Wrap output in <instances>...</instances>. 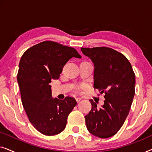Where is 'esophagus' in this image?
<instances>
[{"label": "esophagus", "instance_id": "esophagus-1", "mask_svg": "<svg viewBox=\"0 0 152 152\" xmlns=\"http://www.w3.org/2000/svg\"><path fill=\"white\" fill-rule=\"evenodd\" d=\"M82 97H77L76 98V101L77 102H80V100H82Z\"/></svg>", "mask_w": 152, "mask_h": 152}]
</instances>
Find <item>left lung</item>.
<instances>
[{"label": "left lung", "instance_id": "1", "mask_svg": "<svg viewBox=\"0 0 152 152\" xmlns=\"http://www.w3.org/2000/svg\"><path fill=\"white\" fill-rule=\"evenodd\" d=\"M81 50L94 64L93 87L105 94L101 108L90 99L92 108L85 116L87 129L99 138H109L117 134L129 113L135 95V73L125 56L111 48Z\"/></svg>", "mask_w": 152, "mask_h": 152}]
</instances>
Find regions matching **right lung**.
<instances>
[{
  "label": "right lung",
  "mask_w": 152,
  "mask_h": 152,
  "mask_svg": "<svg viewBox=\"0 0 152 152\" xmlns=\"http://www.w3.org/2000/svg\"><path fill=\"white\" fill-rule=\"evenodd\" d=\"M72 57H82L73 48L45 41L28 48L20 60L17 81L23 106L30 122L42 134L53 136L64 131L77 104L72 97L53 98L50 85Z\"/></svg>",
  "instance_id": "right-lung-1"
}]
</instances>
